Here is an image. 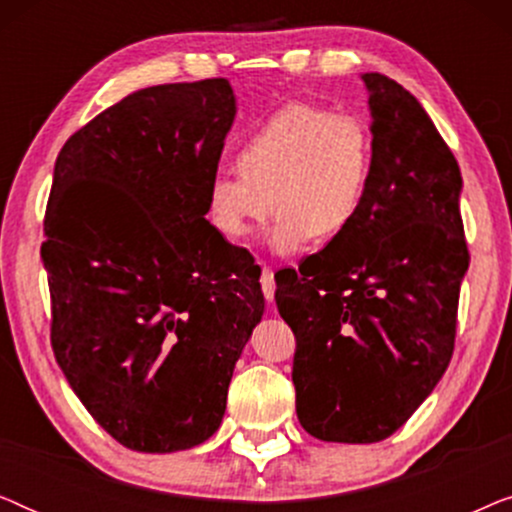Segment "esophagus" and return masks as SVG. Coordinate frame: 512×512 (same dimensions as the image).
Wrapping results in <instances>:
<instances>
[{"label":"esophagus","instance_id":"esophagus-1","mask_svg":"<svg viewBox=\"0 0 512 512\" xmlns=\"http://www.w3.org/2000/svg\"><path fill=\"white\" fill-rule=\"evenodd\" d=\"M261 289H263L265 300L272 303V298H275L277 284H275V272H272L268 265H263V270H261Z\"/></svg>","mask_w":512,"mask_h":512}]
</instances>
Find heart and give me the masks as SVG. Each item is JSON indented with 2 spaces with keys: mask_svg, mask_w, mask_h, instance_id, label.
<instances>
[{
  "mask_svg": "<svg viewBox=\"0 0 512 512\" xmlns=\"http://www.w3.org/2000/svg\"><path fill=\"white\" fill-rule=\"evenodd\" d=\"M237 170L207 184V219L230 242L247 240L272 207L270 242L282 254L345 235L375 179V132L366 118L291 102L258 123L235 153Z\"/></svg>",
  "mask_w": 512,
  "mask_h": 512,
  "instance_id": "obj_1",
  "label": "heart"
}]
</instances>
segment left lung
Wrapping results in <instances>:
<instances>
[{"label":"left lung","mask_w":512,"mask_h":512,"mask_svg":"<svg viewBox=\"0 0 512 512\" xmlns=\"http://www.w3.org/2000/svg\"><path fill=\"white\" fill-rule=\"evenodd\" d=\"M377 146L352 228L277 279L296 335L298 419L328 443H377L408 422L454 352L468 244L461 172L401 83L363 74Z\"/></svg>","instance_id":"1"}]
</instances>
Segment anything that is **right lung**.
<instances>
[{"label": "right lung", "mask_w": 512, "mask_h": 512, "mask_svg": "<svg viewBox=\"0 0 512 512\" xmlns=\"http://www.w3.org/2000/svg\"><path fill=\"white\" fill-rule=\"evenodd\" d=\"M233 118L226 79L142 88L55 160L41 244L53 354L130 450L205 443L263 317L254 256L205 219Z\"/></svg>", "instance_id": "add662e5"}]
</instances>
